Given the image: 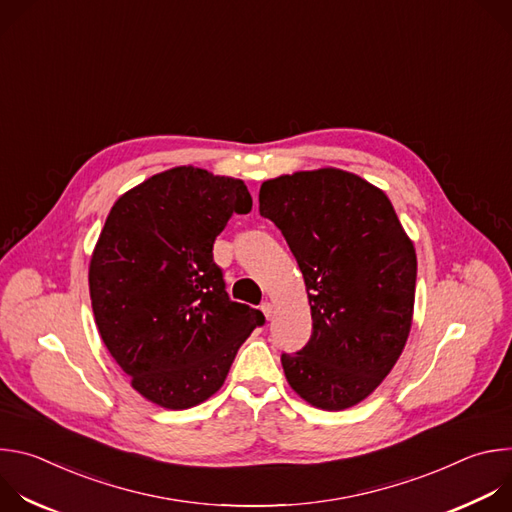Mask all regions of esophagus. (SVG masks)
<instances>
[{
  "label": "esophagus",
  "instance_id": "1",
  "mask_svg": "<svg viewBox=\"0 0 512 512\" xmlns=\"http://www.w3.org/2000/svg\"><path fill=\"white\" fill-rule=\"evenodd\" d=\"M261 312H263V316H265L267 320H271V316H273V306H271L269 302H263V304H261Z\"/></svg>",
  "mask_w": 512,
  "mask_h": 512
}]
</instances>
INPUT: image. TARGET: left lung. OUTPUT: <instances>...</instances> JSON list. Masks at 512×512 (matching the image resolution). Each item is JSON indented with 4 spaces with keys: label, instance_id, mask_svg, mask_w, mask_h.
I'll return each mask as SVG.
<instances>
[{
    "label": "left lung",
    "instance_id": "left-lung-1",
    "mask_svg": "<svg viewBox=\"0 0 512 512\" xmlns=\"http://www.w3.org/2000/svg\"><path fill=\"white\" fill-rule=\"evenodd\" d=\"M259 212L294 253L312 308L308 344L281 354L285 379L318 409H348L383 383L405 348L413 243L383 190L336 168L263 182Z\"/></svg>",
    "mask_w": 512,
    "mask_h": 512
}]
</instances>
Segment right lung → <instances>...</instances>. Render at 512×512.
<instances>
[{"label":"right lung","mask_w":512,"mask_h":512,"mask_svg":"<svg viewBox=\"0 0 512 512\" xmlns=\"http://www.w3.org/2000/svg\"><path fill=\"white\" fill-rule=\"evenodd\" d=\"M253 206L243 180L178 166L113 204L89 265L99 334L131 387L188 409L223 387L249 334L265 322L231 302L214 239Z\"/></svg>","instance_id":"obj_1"}]
</instances>
